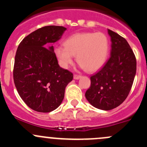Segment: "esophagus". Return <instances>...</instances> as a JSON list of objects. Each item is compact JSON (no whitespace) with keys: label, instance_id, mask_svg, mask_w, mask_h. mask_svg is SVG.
I'll return each mask as SVG.
<instances>
[{"label":"esophagus","instance_id":"34e87169","mask_svg":"<svg viewBox=\"0 0 147 147\" xmlns=\"http://www.w3.org/2000/svg\"><path fill=\"white\" fill-rule=\"evenodd\" d=\"M81 78H82V76H81V75H74V79L75 80H79V79H80Z\"/></svg>","mask_w":147,"mask_h":147}]
</instances>
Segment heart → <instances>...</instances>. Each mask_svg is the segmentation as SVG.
<instances>
[{"mask_svg":"<svg viewBox=\"0 0 147 147\" xmlns=\"http://www.w3.org/2000/svg\"><path fill=\"white\" fill-rule=\"evenodd\" d=\"M64 46L55 47V55L63 68L73 63L74 56L82 69L96 72L105 65L109 51V41L103 32H77L68 37Z\"/></svg>","mask_w":147,"mask_h":147,"instance_id":"heart-1","label":"heart"}]
</instances>
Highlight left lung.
<instances>
[{
	"label": "left lung",
	"instance_id": "obj_1",
	"mask_svg": "<svg viewBox=\"0 0 147 147\" xmlns=\"http://www.w3.org/2000/svg\"><path fill=\"white\" fill-rule=\"evenodd\" d=\"M111 38L110 57L91 76V85L85 92L87 101L102 110L119 106L128 96L137 70L136 57L127 41L107 30Z\"/></svg>",
	"mask_w": 147,
	"mask_h": 147
}]
</instances>
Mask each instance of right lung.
<instances>
[{
	"mask_svg": "<svg viewBox=\"0 0 147 147\" xmlns=\"http://www.w3.org/2000/svg\"><path fill=\"white\" fill-rule=\"evenodd\" d=\"M67 28L49 26L36 30L18 45L15 57L13 79L19 95L33 110L50 112L63 102L72 72L58 65L53 44Z\"/></svg>",
	"mask_w": 147,
	"mask_h": 147,
	"instance_id": "1",
	"label": "right lung"
}]
</instances>
